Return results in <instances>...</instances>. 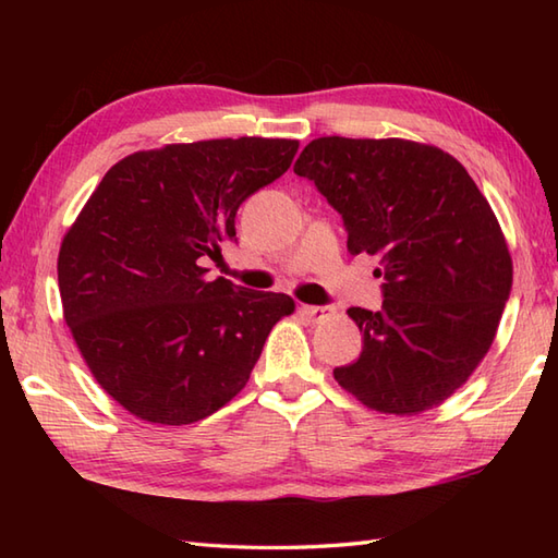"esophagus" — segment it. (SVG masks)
Wrapping results in <instances>:
<instances>
[{
	"label": "esophagus",
	"instance_id": "obj_1",
	"mask_svg": "<svg viewBox=\"0 0 558 558\" xmlns=\"http://www.w3.org/2000/svg\"><path fill=\"white\" fill-rule=\"evenodd\" d=\"M300 312H302L306 318H312V322H326L328 316L336 314L333 306H314V304H302Z\"/></svg>",
	"mask_w": 558,
	"mask_h": 558
}]
</instances>
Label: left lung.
I'll return each instance as SVG.
<instances>
[{"label": "left lung", "instance_id": "1", "mask_svg": "<svg viewBox=\"0 0 558 558\" xmlns=\"http://www.w3.org/2000/svg\"><path fill=\"white\" fill-rule=\"evenodd\" d=\"M294 172L316 184L348 230L352 256H378V312L352 306L357 362L336 381L366 408L441 405L489 352L513 260L489 201L446 150L408 138H314Z\"/></svg>", "mask_w": 558, "mask_h": 558}]
</instances>
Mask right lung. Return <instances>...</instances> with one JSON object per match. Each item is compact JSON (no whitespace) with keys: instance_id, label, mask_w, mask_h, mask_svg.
I'll return each mask as SVG.
<instances>
[{"instance_id":"right-lung-1","label":"right lung","mask_w":558,"mask_h":558,"mask_svg":"<svg viewBox=\"0 0 558 558\" xmlns=\"http://www.w3.org/2000/svg\"><path fill=\"white\" fill-rule=\"evenodd\" d=\"M300 141L213 138L138 150L108 170L57 258L64 322L105 393L153 424L208 417L240 393L294 302L216 278L206 256L288 172Z\"/></svg>"}]
</instances>
